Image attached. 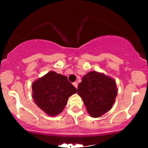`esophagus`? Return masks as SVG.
Masks as SVG:
<instances>
[{
    "mask_svg": "<svg viewBox=\"0 0 148 148\" xmlns=\"http://www.w3.org/2000/svg\"><path fill=\"white\" fill-rule=\"evenodd\" d=\"M73 86L75 87V88L77 89V87H78V85H77V82H74V83H73Z\"/></svg>",
    "mask_w": 148,
    "mask_h": 148,
    "instance_id": "obj_1",
    "label": "esophagus"
}]
</instances>
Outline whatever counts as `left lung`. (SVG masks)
Masks as SVG:
<instances>
[{
	"label": "left lung",
	"mask_w": 148,
	"mask_h": 148,
	"mask_svg": "<svg viewBox=\"0 0 148 148\" xmlns=\"http://www.w3.org/2000/svg\"><path fill=\"white\" fill-rule=\"evenodd\" d=\"M87 110L92 117H99L112 108L117 96L115 81L96 71L88 73L78 85Z\"/></svg>",
	"instance_id": "left-lung-1"
}]
</instances>
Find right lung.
<instances>
[{"mask_svg":"<svg viewBox=\"0 0 148 148\" xmlns=\"http://www.w3.org/2000/svg\"><path fill=\"white\" fill-rule=\"evenodd\" d=\"M33 98L36 105L50 116L63 110L68 98L77 89L68 81L67 77L50 71L32 85Z\"/></svg>","mask_w":148,"mask_h":148,"instance_id":"obj_1","label":"right lung"}]
</instances>
